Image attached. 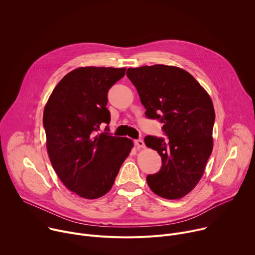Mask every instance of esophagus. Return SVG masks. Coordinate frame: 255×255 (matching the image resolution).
<instances>
[{"instance_id": "esophagus-1", "label": "esophagus", "mask_w": 255, "mask_h": 255, "mask_svg": "<svg viewBox=\"0 0 255 255\" xmlns=\"http://www.w3.org/2000/svg\"><path fill=\"white\" fill-rule=\"evenodd\" d=\"M134 144L136 145V146H137L138 148H143V147L145 146L144 141H143L142 139H136V140H134Z\"/></svg>"}]
</instances>
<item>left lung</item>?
<instances>
[{
  "mask_svg": "<svg viewBox=\"0 0 255 255\" xmlns=\"http://www.w3.org/2000/svg\"><path fill=\"white\" fill-rule=\"evenodd\" d=\"M126 76L146 109L145 116L162 123L167 136L166 140L151 135L144 138L162 161L159 171L147 175V184L164 199L183 198L199 183L212 153V100L191 74L176 66L128 68Z\"/></svg>",
  "mask_w": 255,
  "mask_h": 255,
  "instance_id": "left-lung-1",
  "label": "left lung"
}]
</instances>
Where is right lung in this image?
Listing matches in <instances>:
<instances>
[{"label": "right lung", "mask_w": 255, "mask_h": 255, "mask_svg": "<svg viewBox=\"0 0 255 255\" xmlns=\"http://www.w3.org/2000/svg\"><path fill=\"white\" fill-rule=\"evenodd\" d=\"M126 68L80 67L54 88L43 113L51 164L63 185L85 199H98L114 185L133 142L109 133L108 92Z\"/></svg>", "instance_id": "add662e5"}]
</instances>
